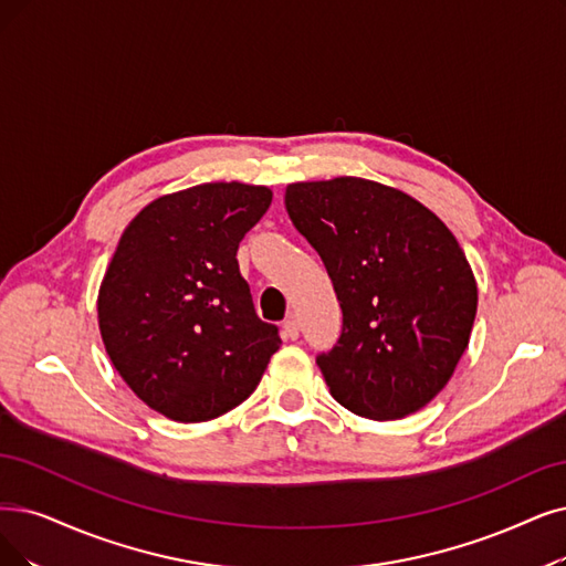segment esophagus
I'll use <instances>...</instances> for the list:
<instances>
[{"label": "esophagus", "mask_w": 566, "mask_h": 566, "mask_svg": "<svg viewBox=\"0 0 566 566\" xmlns=\"http://www.w3.org/2000/svg\"><path fill=\"white\" fill-rule=\"evenodd\" d=\"M283 336H285V338H292V342H295V338L300 336V323H297L295 318H287V321L283 323Z\"/></svg>", "instance_id": "esophagus-1"}]
</instances>
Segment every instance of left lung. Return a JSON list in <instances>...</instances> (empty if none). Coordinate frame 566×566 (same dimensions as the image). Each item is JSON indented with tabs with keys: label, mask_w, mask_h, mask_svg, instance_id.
<instances>
[{
	"label": "left lung",
	"mask_w": 566,
	"mask_h": 566,
	"mask_svg": "<svg viewBox=\"0 0 566 566\" xmlns=\"http://www.w3.org/2000/svg\"><path fill=\"white\" fill-rule=\"evenodd\" d=\"M285 209L344 311L342 336L318 357L332 397L371 420L420 411L453 378L476 318L458 239L411 195L357 176L290 184Z\"/></svg>",
	"instance_id": "8db88e82"
}]
</instances>
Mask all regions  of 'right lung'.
<instances>
[{
	"label": "right lung",
	"instance_id": "1",
	"mask_svg": "<svg viewBox=\"0 0 566 566\" xmlns=\"http://www.w3.org/2000/svg\"><path fill=\"white\" fill-rule=\"evenodd\" d=\"M271 205L266 186L201 184L153 199L125 228L97 295L113 367L153 411L205 422L258 388L281 348L237 251Z\"/></svg>",
	"mask_w": 566,
	"mask_h": 566
}]
</instances>
